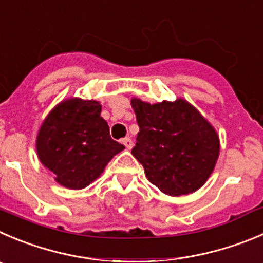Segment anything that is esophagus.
<instances>
[{
	"label": "esophagus",
	"instance_id": "34e87169",
	"mask_svg": "<svg viewBox=\"0 0 263 263\" xmlns=\"http://www.w3.org/2000/svg\"><path fill=\"white\" fill-rule=\"evenodd\" d=\"M122 143H123V145L126 146L127 149H132V146H134V143H132V140L129 139V137H124V139L122 140Z\"/></svg>",
	"mask_w": 263,
	"mask_h": 263
}]
</instances>
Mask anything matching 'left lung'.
<instances>
[{
    "label": "left lung",
    "instance_id": "8db88e82",
    "mask_svg": "<svg viewBox=\"0 0 263 263\" xmlns=\"http://www.w3.org/2000/svg\"><path fill=\"white\" fill-rule=\"evenodd\" d=\"M140 131L132 149L145 175L168 196L190 195L212 175L219 157V136L184 98L157 104L131 98Z\"/></svg>",
    "mask_w": 263,
    "mask_h": 263
}]
</instances>
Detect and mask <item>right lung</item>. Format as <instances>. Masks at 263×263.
Wrapping results in <instances>:
<instances>
[{"instance_id":"add662e5","label":"right lung","mask_w":263,"mask_h":263,"mask_svg":"<svg viewBox=\"0 0 263 263\" xmlns=\"http://www.w3.org/2000/svg\"><path fill=\"white\" fill-rule=\"evenodd\" d=\"M101 104L71 97L46 115L36 137L40 162L68 190H83L124 146L110 137Z\"/></svg>"}]
</instances>
